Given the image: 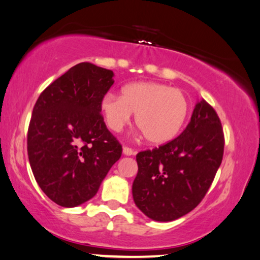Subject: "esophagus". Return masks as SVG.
Masks as SVG:
<instances>
[{
    "mask_svg": "<svg viewBox=\"0 0 260 260\" xmlns=\"http://www.w3.org/2000/svg\"><path fill=\"white\" fill-rule=\"evenodd\" d=\"M122 153H123V154H125V155H134L137 152L133 151V149L129 148V147H123V148H122Z\"/></svg>",
    "mask_w": 260,
    "mask_h": 260,
    "instance_id": "esophagus-1",
    "label": "esophagus"
}]
</instances>
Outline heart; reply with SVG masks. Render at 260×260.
<instances>
[{
    "label": "heart",
    "mask_w": 260,
    "mask_h": 260,
    "mask_svg": "<svg viewBox=\"0 0 260 260\" xmlns=\"http://www.w3.org/2000/svg\"><path fill=\"white\" fill-rule=\"evenodd\" d=\"M106 125L120 132L135 114L146 140L162 145L177 137L188 114V102L179 89L160 82L141 81L123 86L121 96L107 94L100 101Z\"/></svg>",
    "instance_id": "1"
}]
</instances>
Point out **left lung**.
<instances>
[{"label": "left lung", "instance_id": "left-lung-1", "mask_svg": "<svg viewBox=\"0 0 260 260\" xmlns=\"http://www.w3.org/2000/svg\"><path fill=\"white\" fill-rule=\"evenodd\" d=\"M224 134L217 113L197 102L191 121L174 140L138 153L134 203L155 221H172L198 206L220 166Z\"/></svg>", "mask_w": 260, "mask_h": 260}]
</instances>
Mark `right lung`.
Returning a JSON list of instances; mask_svg holds the SVG:
<instances>
[{
	"mask_svg": "<svg viewBox=\"0 0 260 260\" xmlns=\"http://www.w3.org/2000/svg\"><path fill=\"white\" fill-rule=\"evenodd\" d=\"M113 78L109 69L81 62L50 83L32 109L29 162L40 188L62 207L92 199L121 156V145L100 114Z\"/></svg>",
	"mask_w": 260,
	"mask_h": 260,
	"instance_id": "obj_1",
	"label": "right lung"
}]
</instances>
